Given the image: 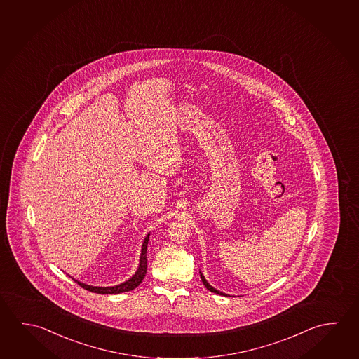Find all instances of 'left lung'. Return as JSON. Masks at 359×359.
I'll use <instances>...</instances> for the list:
<instances>
[{
  "mask_svg": "<svg viewBox=\"0 0 359 359\" xmlns=\"http://www.w3.org/2000/svg\"><path fill=\"white\" fill-rule=\"evenodd\" d=\"M201 281H203V283H204V286L207 287L209 291H212V292H214V294H218V295H224L226 296V294H223V292H220V291H218V290L214 289L213 286H210L209 283H208L207 280H205V277L203 276V273L201 272Z\"/></svg>",
  "mask_w": 359,
  "mask_h": 359,
  "instance_id": "obj_1",
  "label": "left lung"
}]
</instances>
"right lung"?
Returning a JSON list of instances; mask_svg holds the SVG:
<instances>
[{"mask_svg": "<svg viewBox=\"0 0 359 359\" xmlns=\"http://www.w3.org/2000/svg\"><path fill=\"white\" fill-rule=\"evenodd\" d=\"M149 236L147 234L145 237V241L141 247V256H140L139 269L135 272L131 278H128L127 281L116 286H109V287H100V286H90V285H86V283H81L78 280H74L79 286H82L83 289L88 290L95 294H121V292H126V291H131V290L136 289L140 283H142L144 277L146 275V270H147V256H146V251H147V243H149Z\"/></svg>", "mask_w": 359, "mask_h": 359, "instance_id": "obj_1", "label": "right lung"}]
</instances>
